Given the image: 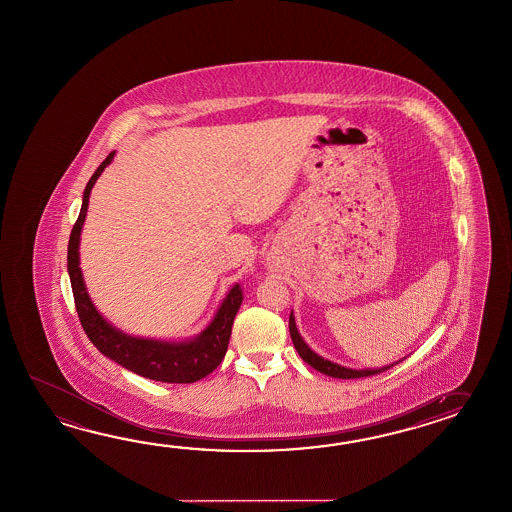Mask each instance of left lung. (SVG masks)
I'll return each instance as SVG.
<instances>
[{
    "instance_id": "1",
    "label": "left lung",
    "mask_w": 512,
    "mask_h": 512,
    "mask_svg": "<svg viewBox=\"0 0 512 512\" xmlns=\"http://www.w3.org/2000/svg\"><path fill=\"white\" fill-rule=\"evenodd\" d=\"M288 329H290V336L294 341V347H296L297 354L307 362L310 367H314L319 373L323 375L332 376V378H364V376L378 375V373H384L389 367L397 365L402 360H397L395 364L384 365V367H376V369H351V367H345V365L334 364L327 358L319 356L318 353H314L310 347H308L305 340L301 338L299 330L296 327V318H294V312L290 314V321H288Z\"/></svg>"
}]
</instances>
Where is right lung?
I'll list each match as a JSON object with an SVG mask.
<instances>
[{"label": "right lung", "instance_id": "right-lung-1", "mask_svg": "<svg viewBox=\"0 0 512 512\" xmlns=\"http://www.w3.org/2000/svg\"><path fill=\"white\" fill-rule=\"evenodd\" d=\"M114 156L115 152H110L108 158L99 165V169L93 172L82 194L79 218L69 237V281L73 288L75 307L82 329L101 354L136 375L167 384H193L196 380L213 373L224 360L231 338L233 319L242 305V290L239 284H233L228 296L224 297V301L216 310L215 318L211 319V323L200 334L189 340L167 341L132 336L123 330L115 329L114 325L104 318L93 305L86 290V283L80 270L79 246L80 233L90 204L91 189L104 169L112 163Z\"/></svg>", "mask_w": 512, "mask_h": 512}]
</instances>
